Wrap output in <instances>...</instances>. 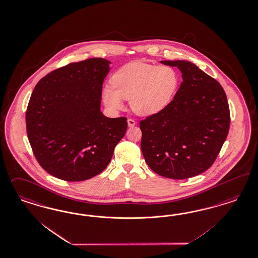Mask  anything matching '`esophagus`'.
I'll list each match as a JSON object with an SVG mask.
<instances>
[{"instance_id": "1", "label": "esophagus", "mask_w": 258, "mask_h": 258, "mask_svg": "<svg viewBox=\"0 0 258 258\" xmlns=\"http://www.w3.org/2000/svg\"><path fill=\"white\" fill-rule=\"evenodd\" d=\"M127 122H128V126H129V127H134L135 125L137 124L136 120L133 119V118H128V119H127Z\"/></svg>"}]
</instances>
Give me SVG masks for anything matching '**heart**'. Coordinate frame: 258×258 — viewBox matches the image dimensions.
Returning <instances> with one entry per match:
<instances>
[{"mask_svg": "<svg viewBox=\"0 0 258 258\" xmlns=\"http://www.w3.org/2000/svg\"><path fill=\"white\" fill-rule=\"evenodd\" d=\"M179 75L170 66L132 62L115 73L112 86L102 90L107 108L116 112L123 108V99L140 115H155L170 103L179 86Z\"/></svg>", "mask_w": 258, "mask_h": 258, "instance_id": "heart-1", "label": "heart"}]
</instances>
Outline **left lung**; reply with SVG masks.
Listing matches in <instances>:
<instances>
[{"instance_id": "1", "label": "left lung", "mask_w": 258, "mask_h": 258, "mask_svg": "<svg viewBox=\"0 0 258 258\" xmlns=\"http://www.w3.org/2000/svg\"><path fill=\"white\" fill-rule=\"evenodd\" d=\"M161 63L178 68L182 82L168 105L140 122L142 152L157 174L187 179L215 162L229 133V104L219 82L193 63Z\"/></svg>"}]
</instances>
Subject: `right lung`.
<instances>
[{"mask_svg": "<svg viewBox=\"0 0 258 258\" xmlns=\"http://www.w3.org/2000/svg\"><path fill=\"white\" fill-rule=\"evenodd\" d=\"M110 64L103 58L71 63L43 77L32 92L26 115L29 143L39 164L58 179L85 181L101 173L126 133V117L100 111Z\"/></svg>", "mask_w": 258, "mask_h": 258, "instance_id": "1", "label": "right lung"}]
</instances>
